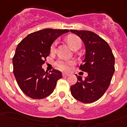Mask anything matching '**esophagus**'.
I'll use <instances>...</instances> for the list:
<instances>
[{"label":"esophagus","instance_id":"esophagus-1","mask_svg":"<svg viewBox=\"0 0 127 127\" xmlns=\"http://www.w3.org/2000/svg\"><path fill=\"white\" fill-rule=\"evenodd\" d=\"M63 76H69V74H67V73H63L62 74Z\"/></svg>","mask_w":127,"mask_h":127}]
</instances>
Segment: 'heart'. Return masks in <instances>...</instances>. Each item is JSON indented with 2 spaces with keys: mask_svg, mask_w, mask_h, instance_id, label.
Instances as JSON below:
<instances>
[{
  "mask_svg": "<svg viewBox=\"0 0 127 127\" xmlns=\"http://www.w3.org/2000/svg\"><path fill=\"white\" fill-rule=\"evenodd\" d=\"M66 40L68 42V44H70V47L73 50L76 49V48H80L81 46V40H80V38L76 35H69L66 38ZM55 45H56V42H53L51 47V51L53 52L55 49ZM74 62L71 60H62V59H60L57 61L55 62V67L58 68L59 70H63V71H68L70 70V67L72 65Z\"/></svg>",
  "mask_w": 127,
  "mask_h": 127,
  "instance_id": "obj_1",
  "label": "heart"
}]
</instances>
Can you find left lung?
<instances>
[{
    "label": "left lung",
    "instance_id": "obj_1",
    "mask_svg": "<svg viewBox=\"0 0 127 127\" xmlns=\"http://www.w3.org/2000/svg\"><path fill=\"white\" fill-rule=\"evenodd\" d=\"M70 32L78 35L85 44V57L79 69L88 73L85 79L76 74L78 80L70 87L71 93L80 102H95L110 86L115 70L114 56L108 42L94 32L76 30Z\"/></svg>",
    "mask_w": 127,
    "mask_h": 127
}]
</instances>
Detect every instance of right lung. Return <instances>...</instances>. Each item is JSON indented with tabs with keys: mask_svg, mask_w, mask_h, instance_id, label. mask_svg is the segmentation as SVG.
Returning a JSON list of instances; mask_svg holds the SVG:
<instances>
[{
	"mask_svg": "<svg viewBox=\"0 0 127 127\" xmlns=\"http://www.w3.org/2000/svg\"><path fill=\"white\" fill-rule=\"evenodd\" d=\"M68 30H41L28 34L19 42L13 57V74L19 88L29 97L40 99L53 92L57 81L62 78L57 70L42 68L50 54L51 45Z\"/></svg>",
	"mask_w": 127,
	"mask_h": 127,
	"instance_id": "1",
	"label": "right lung"
}]
</instances>
